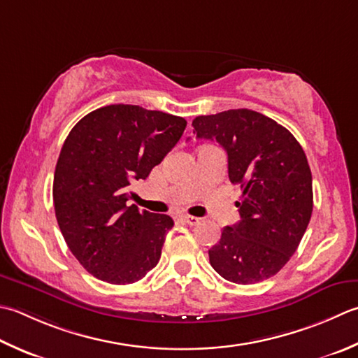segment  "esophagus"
I'll use <instances>...</instances> for the list:
<instances>
[{
    "mask_svg": "<svg viewBox=\"0 0 358 358\" xmlns=\"http://www.w3.org/2000/svg\"><path fill=\"white\" fill-rule=\"evenodd\" d=\"M181 219H183L187 223V225H199V223H200L199 217H194V215H189V214L183 215V217H181Z\"/></svg>",
    "mask_w": 358,
    "mask_h": 358,
    "instance_id": "34e87169",
    "label": "esophagus"
}]
</instances>
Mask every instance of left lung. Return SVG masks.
I'll use <instances>...</instances> for the list:
<instances>
[{"label":"left lung","instance_id":"8db88e82","mask_svg":"<svg viewBox=\"0 0 358 358\" xmlns=\"http://www.w3.org/2000/svg\"><path fill=\"white\" fill-rule=\"evenodd\" d=\"M197 138L217 141L228 155V177L241 185V220L225 227L209 250L227 281L255 284L275 276L303 239L313 209L312 172L295 136L248 108L197 116Z\"/></svg>","mask_w":358,"mask_h":358}]
</instances>
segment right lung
I'll use <instances>...</instances> for the list:
<instances>
[{
  "label": "right lung",
  "mask_w": 358,
  "mask_h": 358,
  "mask_svg": "<svg viewBox=\"0 0 358 358\" xmlns=\"http://www.w3.org/2000/svg\"><path fill=\"white\" fill-rule=\"evenodd\" d=\"M180 116L107 105L83 116L63 143L52 197L68 248L94 278L131 284L158 264L173 220L127 206L130 180H145L180 141Z\"/></svg>",
  "instance_id": "1"
}]
</instances>
